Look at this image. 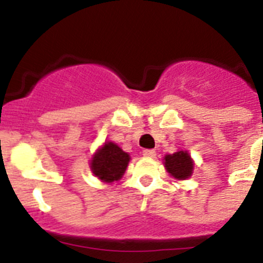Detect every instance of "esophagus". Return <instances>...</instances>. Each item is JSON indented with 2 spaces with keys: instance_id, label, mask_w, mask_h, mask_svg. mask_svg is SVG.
Segmentation results:
<instances>
[{
  "instance_id": "34e87169",
  "label": "esophagus",
  "mask_w": 263,
  "mask_h": 263,
  "mask_svg": "<svg viewBox=\"0 0 263 263\" xmlns=\"http://www.w3.org/2000/svg\"><path fill=\"white\" fill-rule=\"evenodd\" d=\"M143 155L145 156V157H155L156 151L155 149H144Z\"/></svg>"
}]
</instances>
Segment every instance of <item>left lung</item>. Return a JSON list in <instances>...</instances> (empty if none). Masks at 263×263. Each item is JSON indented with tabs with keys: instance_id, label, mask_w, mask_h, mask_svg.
Listing matches in <instances>:
<instances>
[{
	"instance_id": "8db88e82",
	"label": "left lung",
	"mask_w": 263,
	"mask_h": 263,
	"mask_svg": "<svg viewBox=\"0 0 263 263\" xmlns=\"http://www.w3.org/2000/svg\"><path fill=\"white\" fill-rule=\"evenodd\" d=\"M165 167L177 179H186L193 173V161L187 152H177L165 156Z\"/></svg>"
}]
</instances>
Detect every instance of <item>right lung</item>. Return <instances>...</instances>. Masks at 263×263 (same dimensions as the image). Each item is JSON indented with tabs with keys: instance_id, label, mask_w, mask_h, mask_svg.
I'll return each instance as SVG.
<instances>
[{
	"instance_id": "obj_1",
	"label": "right lung",
	"mask_w": 263,
	"mask_h": 263,
	"mask_svg": "<svg viewBox=\"0 0 263 263\" xmlns=\"http://www.w3.org/2000/svg\"><path fill=\"white\" fill-rule=\"evenodd\" d=\"M129 155L123 152L114 143H105L91 160V170L105 182H114L122 178L128 165Z\"/></svg>"
}]
</instances>
